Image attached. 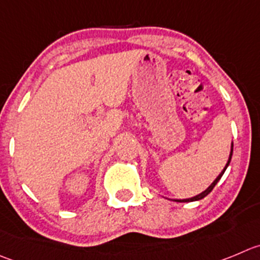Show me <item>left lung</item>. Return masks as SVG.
I'll return each mask as SVG.
<instances>
[{
    "mask_svg": "<svg viewBox=\"0 0 260 260\" xmlns=\"http://www.w3.org/2000/svg\"><path fill=\"white\" fill-rule=\"evenodd\" d=\"M232 150H234V143H232V145H231V152H230V157H229V160H227V163H226V166H224V169L222 170V172L221 174L218 175V176H217V179L214 180L213 182H212L211 185H209L208 187H207L206 190H204V191L203 192H200L199 195H197V197H192V198H189V199H180V200H176V202H181V203H186V202H195V200H200V199H203V198L204 197H207V195L209 194V192L212 191V190H213V187L216 186L217 185V182L219 181V180H221V177H222V175L224 174V171H226V169L227 167H229V165H230V162H231V157H232Z\"/></svg>",
    "mask_w": 260,
    "mask_h": 260,
    "instance_id": "left-lung-1",
    "label": "left lung"
}]
</instances>
